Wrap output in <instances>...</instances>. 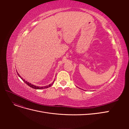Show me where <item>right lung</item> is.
I'll list each match as a JSON object with an SVG mask.
<instances>
[{"mask_svg": "<svg viewBox=\"0 0 129 129\" xmlns=\"http://www.w3.org/2000/svg\"><path fill=\"white\" fill-rule=\"evenodd\" d=\"M17 74H18V76L21 78V80H23V81H24V82H25V83H26V84H27V85H28V86H29L30 87H31L32 88H33V89H45V88H49V87H51V86H52V84L54 83V81H53V82L52 83L49 84L48 85H46V86H44V87H38V86H36V85H33V84H32L30 83L29 82H27V81H26L24 79H22V78L20 76V75H19V74L18 73V72H17Z\"/></svg>", "mask_w": 129, "mask_h": 129, "instance_id": "obj_1", "label": "right lung"}]
</instances>
